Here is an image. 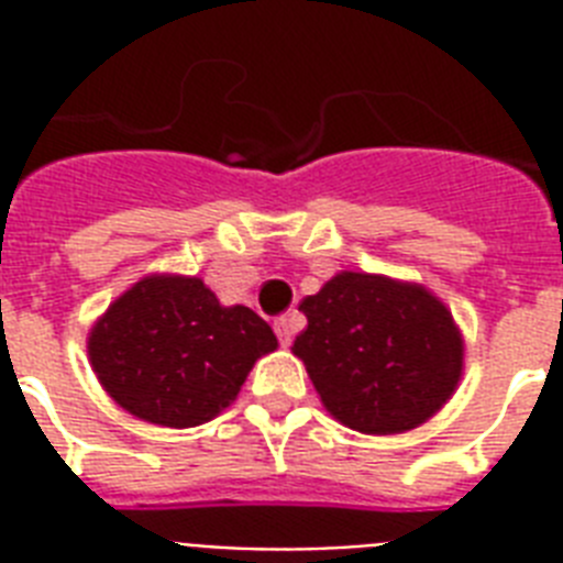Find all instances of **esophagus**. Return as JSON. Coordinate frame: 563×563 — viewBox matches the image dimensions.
<instances>
[{
  "instance_id": "1",
  "label": "esophagus",
  "mask_w": 563,
  "mask_h": 563,
  "mask_svg": "<svg viewBox=\"0 0 563 563\" xmlns=\"http://www.w3.org/2000/svg\"><path fill=\"white\" fill-rule=\"evenodd\" d=\"M274 333H277V339H280V344L286 347V344H291V335H295V324H291V318H277L274 321Z\"/></svg>"
}]
</instances>
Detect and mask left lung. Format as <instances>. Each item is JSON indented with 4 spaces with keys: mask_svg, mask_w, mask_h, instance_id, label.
I'll return each mask as SVG.
<instances>
[{
    "mask_svg": "<svg viewBox=\"0 0 563 563\" xmlns=\"http://www.w3.org/2000/svg\"><path fill=\"white\" fill-rule=\"evenodd\" d=\"M295 356L344 427L394 435L435 415L462 376V335L423 286L342 272L300 303Z\"/></svg>",
    "mask_w": 563,
    "mask_h": 563,
    "instance_id": "1",
    "label": "left lung"
}]
</instances>
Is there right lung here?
I'll return each instance as SVG.
<instances>
[{"label":"right lung","instance_id":"obj_1","mask_svg":"<svg viewBox=\"0 0 563 563\" xmlns=\"http://www.w3.org/2000/svg\"><path fill=\"white\" fill-rule=\"evenodd\" d=\"M87 347L99 383L122 409L184 429L236 400L277 335L254 309L221 307L198 277H145L110 303Z\"/></svg>","mask_w":563,"mask_h":563}]
</instances>
